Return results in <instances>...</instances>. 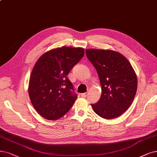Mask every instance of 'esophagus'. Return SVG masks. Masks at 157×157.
I'll list each match as a JSON object with an SVG mask.
<instances>
[{
	"label": "esophagus",
	"instance_id": "obj_1",
	"mask_svg": "<svg viewBox=\"0 0 157 157\" xmlns=\"http://www.w3.org/2000/svg\"><path fill=\"white\" fill-rule=\"evenodd\" d=\"M87 95H88V92H85V93L81 94V96H82L83 97V98H86V96H87Z\"/></svg>",
	"mask_w": 157,
	"mask_h": 157
}]
</instances>
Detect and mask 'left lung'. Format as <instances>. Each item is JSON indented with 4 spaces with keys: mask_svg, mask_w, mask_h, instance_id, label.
I'll return each mask as SVG.
<instances>
[{
    "mask_svg": "<svg viewBox=\"0 0 157 157\" xmlns=\"http://www.w3.org/2000/svg\"><path fill=\"white\" fill-rule=\"evenodd\" d=\"M86 56L95 67L101 86L100 100L91 104L105 119L116 118L131 105L137 89V78L126 58L113 50L87 49Z\"/></svg>",
    "mask_w": 157,
    "mask_h": 157,
    "instance_id": "obj_1",
    "label": "left lung"
}]
</instances>
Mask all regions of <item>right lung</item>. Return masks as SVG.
<instances>
[{"mask_svg": "<svg viewBox=\"0 0 157 157\" xmlns=\"http://www.w3.org/2000/svg\"><path fill=\"white\" fill-rule=\"evenodd\" d=\"M83 56L82 48L63 46L39 57L30 75L28 93L42 117L57 120L72 107L78 96L67 75Z\"/></svg>", "mask_w": 157, "mask_h": 157, "instance_id": "add662e5", "label": "right lung"}]
</instances>
